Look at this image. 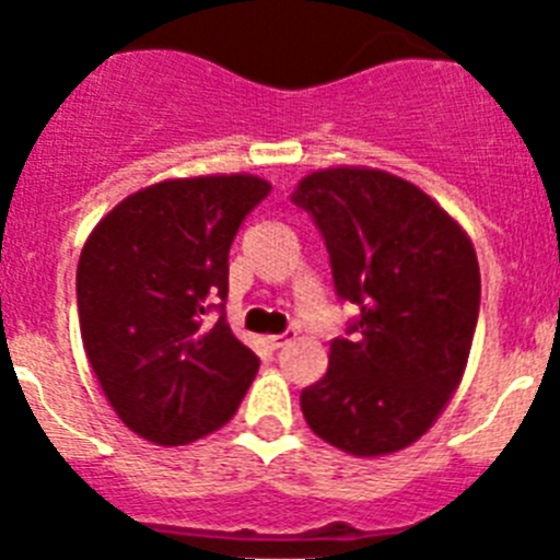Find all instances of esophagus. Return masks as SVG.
Instances as JSON below:
<instances>
[{"instance_id": "obj_1", "label": "esophagus", "mask_w": 560, "mask_h": 560, "mask_svg": "<svg viewBox=\"0 0 560 560\" xmlns=\"http://www.w3.org/2000/svg\"><path fill=\"white\" fill-rule=\"evenodd\" d=\"M287 342H292V334H270L268 337L270 348H284Z\"/></svg>"}]
</instances>
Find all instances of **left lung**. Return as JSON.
<instances>
[{"label":"left lung","mask_w":560,"mask_h":560,"mask_svg":"<svg viewBox=\"0 0 560 560\" xmlns=\"http://www.w3.org/2000/svg\"><path fill=\"white\" fill-rule=\"evenodd\" d=\"M320 226L353 337L331 339L328 370L301 392L306 425L342 453L415 445L467 370L480 268L462 223L428 192L368 165L306 174L292 190Z\"/></svg>","instance_id":"left-lung-1"}]
</instances>
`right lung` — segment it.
I'll use <instances>...</instances> for the list:
<instances>
[{
	"instance_id": "obj_1",
	"label": "right lung",
	"mask_w": 560,
	"mask_h": 560,
	"mask_svg": "<svg viewBox=\"0 0 560 560\" xmlns=\"http://www.w3.org/2000/svg\"><path fill=\"white\" fill-rule=\"evenodd\" d=\"M270 192L254 174L162 179L115 203L77 268L85 357L118 420L162 447L226 425L259 359L209 320L229 292V248Z\"/></svg>"
}]
</instances>
